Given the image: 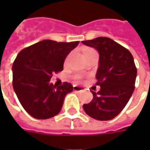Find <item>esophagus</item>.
Listing matches in <instances>:
<instances>
[{
  "label": "esophagus",
  "mask_w": 150,
  "mask_h": 150,
  "mask_svg": "<svg viewBox=\"0 0 150 150\" xmlns=\"http://www.w3.org/2000/svg\"><path fill=\"white\" fill-rule=\"evenodd\" d=\"M73 90L74 91H76V92H83L84 88L83 87H80V86H73Z\"/></svg>",
  "instance_id": "1"
}]
</instances>
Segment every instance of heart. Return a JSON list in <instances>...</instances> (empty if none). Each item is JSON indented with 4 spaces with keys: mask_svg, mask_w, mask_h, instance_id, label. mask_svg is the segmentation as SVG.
Masks as SVG:
<instances>
[{
    "mask_svg": "<svg viewBox=\"0 0 150 150\" xmlns=\"http://www.w3.org/2000/svg\"><path fill=\"white\" fill-rule=\"evenodd\" d=\"M92 52H95V51L93 49H90V48H87L83 51V56H86V55H88Z\"/></svg>",
    "mask_w": 150,
    "mask_h": 150,
    "instance_id": "heart-1",
    "label": "heart"
}]
</instances>
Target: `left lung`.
Wrapping results in <instances>:
<instances>
[{
    "label": "left lung",
    "instance_id": "left-lung-1",
    "mask_svg": "<svg viewBox=\"0 0 150 150\" xmlns=\"http://www.w3.org/2000/svg\"><path fill=\"white\" fill-rule=\"evenodd\" d=\"M82 43L95 48L99 54L96 73L100 90L93 100L83 104L85 112L91 118L107 121L115 118L128 102L134 90L137 76L134 61L128 49L108 38H97Z\"/></svg>",
    "mask_w": 150,
    "mask_h": 150
}]
</instances>
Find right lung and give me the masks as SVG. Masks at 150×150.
<instances>
[{
  "instance_id": "add662e5",
  "label": "right lung",
  "mask_w": 150,
  "mask_h": 150,
  "mask_svg": "<svg viewBox=\"0 0 150 150\" xmlns=\"http://www.w3.org/2000/svg\"><path fill=\"white\" fill-rule=\"evenodd\" d=\"M79 43L43 40L21 50L12 65L15 93L24 109L37 119H47L60 112L65 96L73 87L50 83L52 73L61 72L67 56Z\"/></svg>"
}]
</instances>
